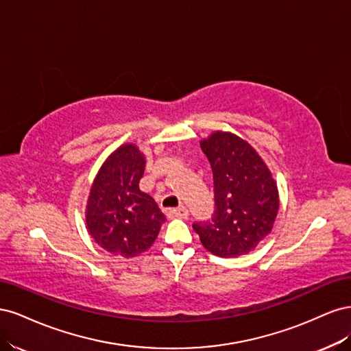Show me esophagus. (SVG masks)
<instances>
[{"label":"esophagus","instance_id":"obj_1","mask_svg":"<svg viewBox=\"0 0 351 351\" xmlns=\"http://www.w3.org/2000/svg\"><path fill=\"white\" fill-rule=\"evenodd\" d=\"M187 215H189V210L186 206H178L168 210L169 218H187Z\"/></svg>","mask_w":351,"mask_h":351}]
</instances>
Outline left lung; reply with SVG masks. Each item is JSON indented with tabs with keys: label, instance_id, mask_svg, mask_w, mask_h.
<instances>
[{
	"label": "left lung",
	"instance_id": "left-lung-1",
	"mask_svg": "<svg viewBox=\"0 0 351 351\" xmlns=\"http://www.w3.org/2000/svg\"><path fill=\"white\" fill-rule=\"evenodd\" d=\"M214 174L215 209L193 224L202 244L221 258L249 253L269 234L278 212V190L253 147L217 132L200 143Z\"/></svg>",
	"mask_w": 351,
	"mask_h": 351
}]
</instances>
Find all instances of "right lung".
<instances>
[{
    "instance_id": "1",
    "label": "right lung",
    "mask_w": 351,
    "mask_h": 351,
    "mask_svg": "<svg viewBox=\"0 0 351 351\" xmlns=\"http://www.w3.org/2000/svg\"><path fill=\"white\" fill-rule=\"evenodd\" d=\"M145 158L133 145L117 149L90 189L86 222L102 249L134 258L155 241L165 217L156 202L139 190Z\"/></svg>"
}]
</instances>
